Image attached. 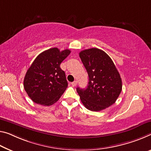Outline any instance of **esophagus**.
I'll use <instances>...</instances> for the list:
<instances>
[{
  "label": "esophagus",
  "mask_w": 151,
  "mask_h": 151,
  "mask_svg": "<svg viewBox=\"0 0 151 151\" xmlns=\"http://www.w3.org/2000/svg\"><path fill=\"white\" fill-rule=\"evenodd\" d=\"M77 81H74V82H73L72 83H71V85H72V86H76V85H77Z\"/></svg>",
  "instance_id": "34e87169"
}]
</instances>
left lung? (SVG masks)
<instances>
[{
    "label": "left lung",
    "mask_w": 151,
    "mask_h": 151,
    "mask_svg": "<svg viewBox=\"0 0 151 151\" xmlns=\"http://www.w3.org/2000/svg\"><path fill=\"white\" fill-rule=\"evenodd\" d=\"M80 57L89 77L86 89L77 88L84 106L100 111L115 103L122 90V82L114 63L103 50L96 48L83 50Z\"/></svg>",
    "instance_id": "left-lung-1"
}]
</instances>
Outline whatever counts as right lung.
Wrapping results in <instances>:
<instances>
[{"mask_svg": "<svg viewBox=\"0 0 151 151\" xmlns=\"http://www.w3.org/2000/svg\"><path fill=\"white\" fill-rule=\"evenodd\" d=\"M70 52L69 49L60 51L52 48L41 52L32 63L25 73L24 86L34 103L52 105L63 94L68 83L60 65Z\"/></svg>", "mask_w": 151, "mask_h": 151, "instance_id": "right-lung-1", "label": "right lung"}]
</instances>
